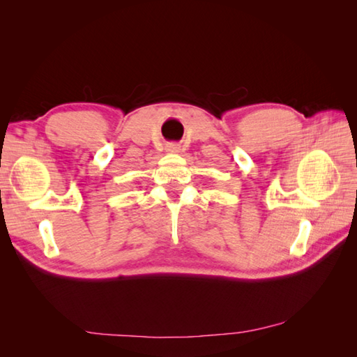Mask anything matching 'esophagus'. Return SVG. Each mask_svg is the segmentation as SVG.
Listing matches in <instances>:
<instances>
[{
    "label": "esophagus",
    "instance_id": "esophagus-1",
    "mask_svg": "<svg viewBox=\"0 0 357 357\" xmlns=\"http://www.w3.org/2000/svg\"><path fill=\"white\" fill-rule=\"evenodd\" d=\"M181 149L176 146V144H170L169 147H167V151H170V153H178Z\"/></svg>",
    "mask_w": 357,
    "mask_h": 357
}]
</instances>
